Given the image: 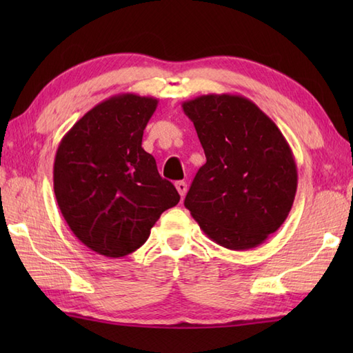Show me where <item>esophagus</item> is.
<instances>
[{
    "mask_svg": "<svg viewBox=\"0 0 353 353\" xmlns=\"http://www.w3.org/2000/svg\"><path fill=\"white\" fill-rule=\"evenodd\" d=\"M176 190H177V192L181 194V196L183 197L185 194H186V182H183V181L176 182Z\"/></svg>",
    "mask_w": 353,
    "mask_h": 353,
    "instance_id": "obj_1",
    "label": "esophagus"
}]
</instances>
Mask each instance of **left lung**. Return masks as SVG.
I'll return each mask as SVG.
<instances>
[{
	"label": "left lung",
	"mask_w": 353,
	"mask_h": 353,
	"mask_svg": "<svg viewBox=\"0 0 353 353\" xmlns=\"http://www.w3.org/2000/svg\"><path fill=\"white\" fill-rule=\"evenodd\" d=\"M182 108L206 156L185 206L216 244L258 247L287 220L296 197L297 167L287 139L241 95H200Z\"/></svg>",
	"instance_id": "8db88e82"
}]
</instances>
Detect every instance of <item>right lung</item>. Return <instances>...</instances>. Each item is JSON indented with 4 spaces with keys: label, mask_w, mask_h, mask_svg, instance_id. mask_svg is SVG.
Instances as JSON below:
<instances>
[{
    "label": "right lung",
    "mask_w": 353,
    "mask_h": 353,
    "mask_svg": "<svg viewBox=\"0 0 353 353\" xmlns=\"http://www.w3.org/2000/svg\"><path fill=\"white\" fill-rule=\"evenodd\" d=\"M153 97L119 94L81 117L56 152L54 194L72 234L95 253L123 258L147 241L181 196L159 176L142 134Z\"/></svg>",
    "instance_id": "1"
}]
</instances>
